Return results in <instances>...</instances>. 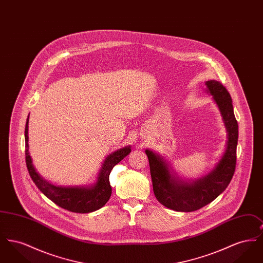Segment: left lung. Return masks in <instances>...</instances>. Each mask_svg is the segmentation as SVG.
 Masks as SVG:
<instances>
[{"instance_id": "left-lung-1", "label": "left lung", "mask_w": 263, "mask_h": 263, "mask_svg": "<svg viewBox=\"0 0 263 263\" xmlns=\"http://www.w3.org/2000/svg\"><path fill=\"white\" fill-rule=\"evenodd\" d=\"M205 85L219 107L228 133L225 152L212 171L199 179L182 180L171 171L163 157L146 150L156 198L163 206L178 212L196 211L211 203L228 187L236 170L238 125L233 100L220 82L211 80Z\"/></svg>"}]
</instances>
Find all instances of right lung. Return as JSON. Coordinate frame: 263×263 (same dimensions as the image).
I'll return each mask as SVG.
<instances>
[{
	"instance_id": "add662e5",
	"label": "right lung",
	"mask_w": 263,
	"mask_h": 263,
	"mask_svg": "<svg viewBox=\"0 0 263 263\" xmlns=\"http://www.w3.org/2000/svg\"><path fill=\"white\" fill-rule=\"evenodd\" d=\"M25 162L29 175L38 189L51 201L63 209L74 213H89L103 207L111 196L109 175L115 164L131 152L130 146L115 151L107 156L102 163L97 182L86 187H63L53 185L38 174L28 151V117L25 130Z\"/></svg>"
}]
</instances>
